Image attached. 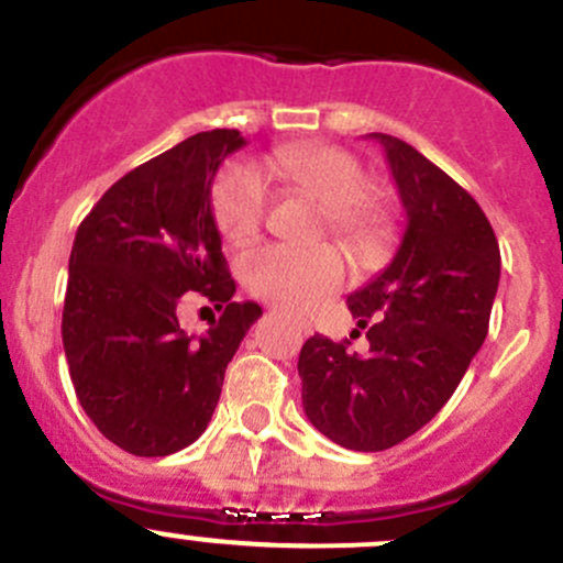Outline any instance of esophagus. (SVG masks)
Listing matches in <instances>:
<instances>
[{"label":"esophagus","instance_id":"34e87169","mask_svg":"<svg viewBox=\"0 0 563 563\" xmlns=\"http://www.w3.org/2000/svg\"><path fill=\"white\" fill-rule=\"evenodd\" d=\"M299 330H302L305 335H310V324H308V321H299Z\"/></svg>","mask_w":563,"mask_h":563}]
</instances>
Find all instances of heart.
Wrapping results in <instances>:
<instances>
[{"label":"heart","mask_w":563,"mask_h":563,"mask_svg":"<svg viewBox=\"0 0 563 563\" xmlns=\"http://www.w3.org/2000/svg\"><path fill=\"white\" fill-rule=\"evenodd\" d=\"M275 173L305 198L324 209L321 236L332 233L360 269H374L396 242V206L382 189L365 187L363 162L346 148L327 143L288 145L275 154ZM264 178L250 165H231L214 184L211 211L217 231L231 244L258 236L266 220ZM244 286L255 297L288 310H305L338 291L343 258L330 244L316 247H264L244 261Z\"/></svg>","instance_id":"heart-1"}]
</instances>
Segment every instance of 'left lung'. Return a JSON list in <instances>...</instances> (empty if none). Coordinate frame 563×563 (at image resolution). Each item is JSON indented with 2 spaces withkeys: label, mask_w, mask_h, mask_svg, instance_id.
<instances>
[{
  "label": "left lung",
  "mask_w": 563,
  "mask_h": 563,
  "mask_svg": "<svg viewBox=\"0 0 563 563\" xmlns=\"http://www.w3.org/2000/svg\"><path fill=\"white\" fill-rule=\"evenodd\" d=\"M371 136L385 148L407 231L390 266L346 299L368 352L313 335L297 363L305 415L352 451L393 449L443 409L487 338L500 280L482 206L404 140Z\"/></svg>",
  "instance_id": "8db88e82"
}]
</instances>
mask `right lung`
Segmentation results:
<instances>
[{
  "mask_svg": "<svg viewBox=\"0 0 563 563\" xmlns=\"http://www.w3.org/2000/svg\"><path fill=\"white\" fill-rule=\"evenodd\" d=\"M244 145L236 129L200 131L134 167L81 220L68 261L63 346L76 398L98 432L134 456H167L209 427L222 379L261 308L233 302L211 181ZM223 310L189 336L180 310Z\"/></svg>",
  "mask_w": 563,
  "mask_h": 563,
  "instance_id": "obj_1",
  "label": "right lung"
}]
</instances>
